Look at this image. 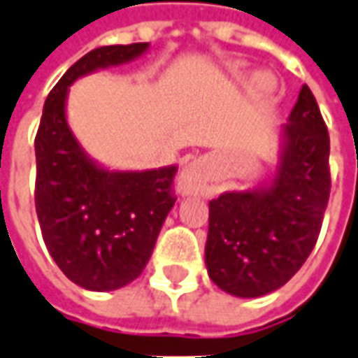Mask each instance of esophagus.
Returning a JSON list of instances; mask_svg holds the SVG:
<instances>
[{
    "label": "esophagus",
    "instance_id": "obj_1",
    "mask_svg": "<svg viewBox=\"0 0 358 358\" xmlns=\"http://www.w3.org/2000/svg\"><path fill=\"white\" fill-rule=\"evenodd\" d=\"M204 185V162L203 159H191L189 164L183 165L177 189L181 194H193L199 193Z\"/></svg>",
    "mask_w": 358,
    "mask_h": 358
}]
</instances>
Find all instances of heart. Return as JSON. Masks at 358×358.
<instances>
[{"instance_id":"1","label":"heart","mask_w":358,"mask_h":358,"mask_svg":"<svg viewBox=\"0 0 358 358\" xmlns=\"http://www.w3.org/2000/svg\"><path fill=\"white\" fill-rule=\"evenodd\" d=\"M241 68H243L241 64H234L230 70L240 71ZM255 87H257L259 93H267V91H271V87H273V83H271V81H268L265 76H257V78H255Z\"/></svg>"}]
</instances>
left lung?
<instances>
[{
	"mask_svg": "<svg viewBox=\"0 0 358 358\" xmlns=\"http://www.w3.org/2000/svg\"><path fill=\"white\" fill-rule=\"evenodd\" d=\"M329 136L308 85L278 128L275 175L208 203L204 263L212 282L238 298L287 285L312 253L329 199Z\"/></svg>",
	"mask_w": 358,
	"mask_h": 358,
	"instance_id": "1",
	"label": "left lung"
}]
</instances>
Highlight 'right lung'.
Wrapping results in <instances>:
<instances>
[{
    "mask_svg": "<svg viewBox=\"0 0 358 358\" xmlns=\"http://www.w3.org/2000/svg\"><path fill=\"white\" fill-rule=\"evenodd\" d=\"M150 43L99 46L62 76L46 97L34 140L36 216L48 253L78 287L108 292L140 277L173 208L177 165L144 171L95 162L68 122V93L80 78L146 54Z\"/></svg>",
    "mask_w": 358,
    "mask_h": 358,
    "instance_id": "add662e5",
    "label": "right lung"
}]
</instances>
